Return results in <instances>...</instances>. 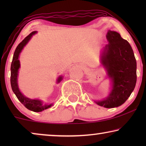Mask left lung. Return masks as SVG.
Instances as JSON below:
<instances>
[{
	"instance_id": "8db88e82",
	"label": "left lung",
	"mask_w": 146,
	"mask_h": 146,
	"mask_svg": "<svg viewBox=\"0 0 146 146\" xmlns=\"http://www.w3.org/2000/svg\"><path fill=\"white\" fill-rule=\"evenodd\" d=\"M106 44L101 62L108 70L113 81L110 95L102 101L96 102L106 108L123 104L134 90L137 82V62L131 46L116 31H108Z\"/></svg>"
}]
</instances>
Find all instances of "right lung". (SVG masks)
I'll use <instances>...</instances> for the list:
<instances>
[{
  "label": "right lung",
  "mask_w": 146,
  "mask_h": 146,
  "mask_svg": "<svg viewBox=\"0 0 146 146\" xmlns=\"http://www.w3.org/2000/svg\"><path fill=\"white\" fill-rule=\"evenodd\" d=\"M35 33L36 31L32 32L31 33L27 36L26 37L24 38L18 46H17L15 51L13 60H12L11 65L10 82L12 90H13V93L15 94L16 97L18 98L20 102L23 104L27 109H28L29 110L33 111L34 112H40L42 111L50 108L51 106H52V104H43L42 102L38 100H31L30 98L25 97L23 94L21 93V91H19L18 84H17L18 70L20 68V62L19 60V54L21 52L22 49H23L24 47L26 46V44L28 42V41L29 40V39L31 38L32 35ZM62 79V77L60 76V77L58 78L57 82H60Z\"/></svg>",
  "instance_id": "obj_1"
}]
</instances>
